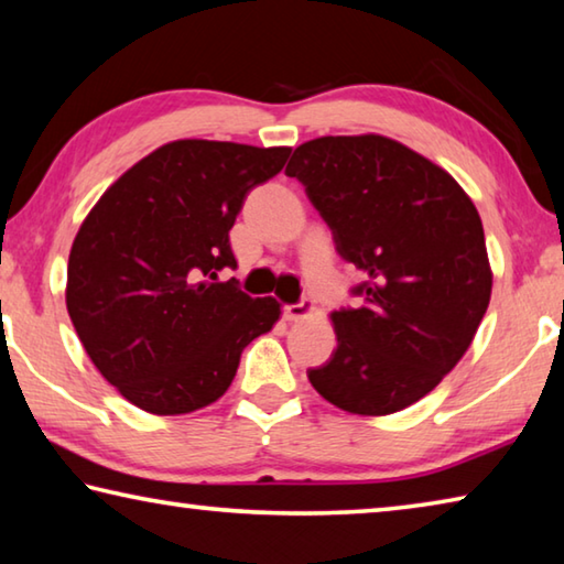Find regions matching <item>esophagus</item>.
I'll list each match as a JSON object with an SVG mask.
<instances>
[{
    "label": "esophagus",
    "instance_id": "esophagus-1",
    "mask_svg": "<svg viewBox=\"0 0 564 564\" xmlns=\"http://www.w3.org/2000/svg\"><path fill=\"white\" fill-rule=\"evenodd\" d=\"M313 313V303L311 301H301V303H285L283 305V318L285 321H303Z\"/></svg>",
    "mask_w": 564,
    "mask_h": 564
}]
</instances>
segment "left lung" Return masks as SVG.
<instances>
[{
	"label": "left lung",
	"instance_id": "1",
	"mask_svg": "<svg viewBox=\"0 0 564 564\" xmlns=\"http://www.w3.org/2000/svg\"><path fill=\"white\" fill-rule=\"evenodd\" d=\"M285 174L305 186L338 253L366 275L360 308L333 311L338 346L311 386L352 415H390L457 366L488 311L492 269L463 186L380 133L321 137Z\"/></svg>",
	"mask_w": 564,
	"mask_h": 564
}]
</instances>
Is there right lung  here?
I'll return each mask as SVG.
<instances>
[{
    "label": "right lung",
    "mask_w": 564,
    "mask_h": 564,
    "mask_svg": "<svg viewBox=\"0 0 564 564\" xmlns=\"http://www.w3.org/2000/svg\"><path fill=\"white\" fill-rule=\"evenodd\" d=\"M289 147L178 139L137 161L84 218L66 269V311L84 350L119 393L154 415L221 398L243 348L281 303L218 283L236 265L228 231Z\"/></svg>",
    "instance_id": "add662e5"
}]
</instances>
